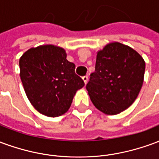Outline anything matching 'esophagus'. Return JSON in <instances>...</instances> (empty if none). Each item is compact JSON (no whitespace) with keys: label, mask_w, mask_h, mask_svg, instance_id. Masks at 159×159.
<instances>
[{"label":"esophagus","mask_w":159,"mask_h":159,"mask_svg":"<svg viewBox=\"0 0 159 159\" xmlns=\"http://www.w3.org/2000/svg\"><path fill=\"white\" fill-rule=\"evenodd\" d=\"M83 80L84 81V83L86 84L88 83V81H89V76H83Z\"/></svg>","instance_id":"esophagus-1"}]
</instances>
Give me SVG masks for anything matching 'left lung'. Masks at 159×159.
Returning <instances> with one entry per match:
<instances>
[{
	"label": "left lung",
	"mask_w": 159,
	"mask_h": 159,
	"mask_svg": "<svg viewBox=\"0 0 159 159\" xmlns=\"http://www.w3.org/2000/svg\"><path fill=\"white\" fill-rule=\"evenodd\" d=\"M145 67L133 48L119 42L107 44L97 53L95 70L86 85L94 107L108 115L129 107L142 87Z\"/></svg>",
	"instance_id": "obj_1"
}]
</instances>
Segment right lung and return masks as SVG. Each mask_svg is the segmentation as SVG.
Masks as SVG:
<instances>
[{"label":"right lung","instance_id":"obj_1","mask_svg":"<svg viewBox=\"0 0 159 159\" xmlns=\"http://www.w3.org/2000/svg\"><path fill=\"white\" fill-rule=\"evenodd\" d=\"M75 67L66 59V51L53 45L39 46L23 54L20 78L30 102L40 113L54 117L69 110L76 92L84 86Z\"/></svg>","mask_w":159,"mask_h":159}]
</instances>
